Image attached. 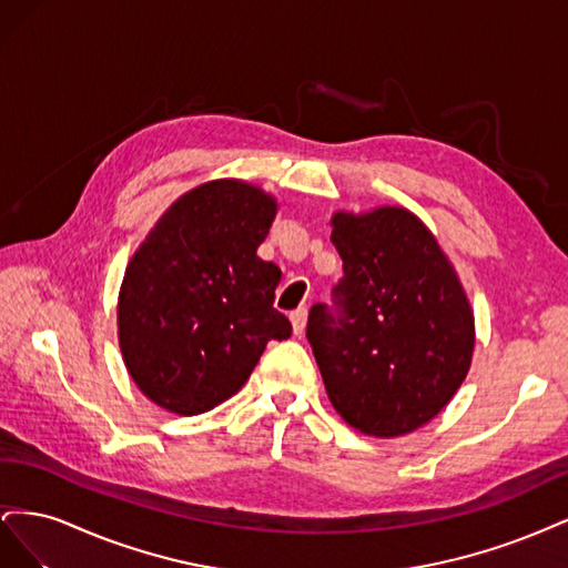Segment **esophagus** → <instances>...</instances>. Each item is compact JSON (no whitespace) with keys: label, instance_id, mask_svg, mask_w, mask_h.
<instances>
[{"label":"esophagus","instance_id":"esophagus-1","mask_svg":"<svg viewBox=\"0 0 568 568\" xmlns=\"http://www.w3.org/2000/svg\"><path fill=\"white\" fill-rule=\"evenodd\" d=\"M291 324H294V334L301 336L305 332V324H307V311L305 307H298V311L291 313Z\"/></svg>","mask_w":568,"mask_h":568}]
</instances>
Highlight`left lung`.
<instances>
[{
	"mask_svg": "<svg viewBox=\"0 0 568 568\" xmlns=\"http://www.w3.org/2000/svg\"><path fill=\"white\" fill-rule=\"evenodd\" d=\"M338 326L313 305L307 341L334 409L357 432L398 438L432 422L467 379L476 324L434 232L403 205L336 211Z\"/></svg>",
	"mask_w": 568,
	"mask_h": 568,
	"instance_id": "8db88e82",
	"label": "left lung"
}]
</instances>
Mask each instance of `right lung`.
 <instances>
[{"mask_svg":"<svg viewBox=\"0 0 568 568\" xmlns=\"http://www.w3.org/2000/svg\"><path fill=\"white\" fill-rule=\"evenodd\" d=\"M280 203L263 186L220 178L184 192L136 246L118 291V346L151 403L194 417L242 388L270 338L282 270L257 257Z\"/></svg>","mask_w":568,"mask_h":568,"instance_id":"1","label":"right lung"}]
</instances>
